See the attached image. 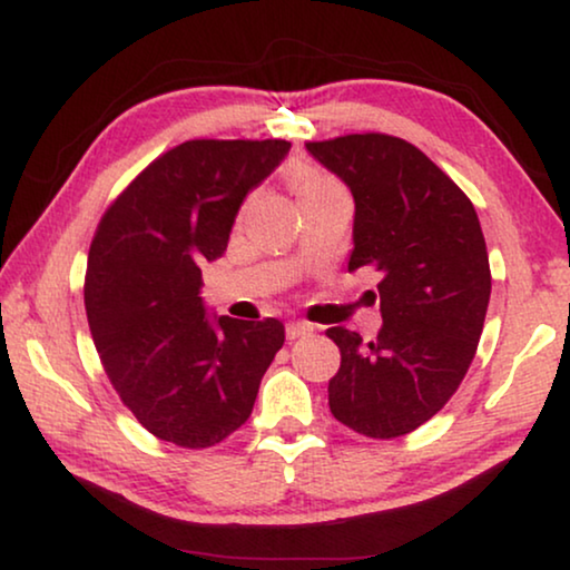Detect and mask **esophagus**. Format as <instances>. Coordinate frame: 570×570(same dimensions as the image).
I'll list each match as a JSON object with an SVG mask.
<instances>
[{
    "mask_svg": "<svg viewBox=\"0 0 570 570\" xmlns=\"http://www.w3.org/2000/svg\"><path fill=\"white\" fill-rule=\"evenodd\" d=\"M285 334H287V340L306 337V334H314V324H308V322H291V324L285 326Z\"/></svg>",
    "mask_w": 570,
    "mask_h": 570,
    "instance_id": "34e87169",
    "label": "esophagus"
}]
</instances>
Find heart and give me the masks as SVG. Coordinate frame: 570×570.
Instances as JSON below:
<instances>
[{"label": "heart", "instance_id": "heart-1", "mask_svg": "<svg viewBox=\"0 0 570 570\" xmlns=\"http://www.w3.org/2000/svg\"><path fill=\"white\" fill-rule=\"evenodd\" d=\"M291 181L295 186V191L301 194L303 202L322 197V194L332 189H342V186L334 181L326 170H322L318 166H311V163H298V166H293Z\"/></svg>", "mask_w": 570, "mask_h": 570}]
</instances>
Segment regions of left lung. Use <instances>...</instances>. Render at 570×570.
<instances>
[{"label":"left lung","mask_w":570,"mask_h":570,"mask_svg":"<svg viewBox=\"0 0 570 570\" xmlns=\"http://www.w3.org/2000/svg\"><path fill=\"white\" fill-rule=\"evenodd\" d=\"M306 150L353 191L347 269L381 275L379 337L332 326L342 363L330 410L368 439H396L451 400L478 350L490 301L482 228L466 194L400 137L347 135Z\"/></svg>","instance_id":"1"}]
</instances>
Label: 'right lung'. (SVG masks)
<instances>
[{"mask_svg": "<svg viewBox=\"0 0 570 570\" xmlns=\"http://www.w3.org/2000/svg\"><path fill=\"white\" fill-rule=\"evenodd\" d=\"M287 150L285 139H189L100 217L85 272L90 334L121 402L160 441L228 439L283 347L277 318H209L199 291L202 264L225 254L246 194Z\"/></svg>", "mask_w": 570, "mask_h": 570, "instance_id": "right-lung-1", "label": "right lung"}]
</instances>
